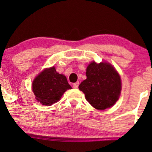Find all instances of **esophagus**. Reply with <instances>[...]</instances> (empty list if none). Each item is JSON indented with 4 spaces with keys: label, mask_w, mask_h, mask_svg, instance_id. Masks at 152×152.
<instances>
[{
    "label": "esophagus",
    "mask_w": 152,
    "mask_h": 152,
    "mask_svg": "<svg viewBox=\"0 0 152 152\" xmlns=\"http://www.w3.org/2000/svg\"><path fill=\"white\" fill-rule=\"evenodd\" d=\"M79 84H80V83H79V82H77L75 83H74V84H73V88H77L78 86H79Z\"/></svg>",
    "instance_id": "1"
}]
</instances>
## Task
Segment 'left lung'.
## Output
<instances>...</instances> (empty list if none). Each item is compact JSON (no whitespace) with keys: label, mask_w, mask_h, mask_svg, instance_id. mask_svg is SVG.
Wrapping results in <instances>:
<instances>
[{"label":"left lung","mask_w":152,"mask_h":152,"mask_svg":"<svg viewBox=\"0 0 152 152\" xmlns=\"http://www.w3.org/2000/svg\"><path fill=\"white\" fill-rule=\"evenodd\" d=\"M86 75L79 89L84 93L87 101L98 110L112 107L121 91V80L115 68L109 64L93 61L86 68Z\"/></svg>","instance_id":"1"}]
</instances>
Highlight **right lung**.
Here are the masks:
<instances>
[{"mask_svg":"<svg viewBox=\"0 0 152 152\" xmlns=\"http://www.w3.org/2000/svg\"><path fill=\"white\" fill-rule=\"evenodd\" d=\"M72 88L64 75L57 72L55 67L41 72L32 83V91L36 98L43 105L57 102L64 93Z\"/></svg>","mask_w":152,"mask_h":152,"instance_id":"add662e5","label":"right lung"}]
</instances>
